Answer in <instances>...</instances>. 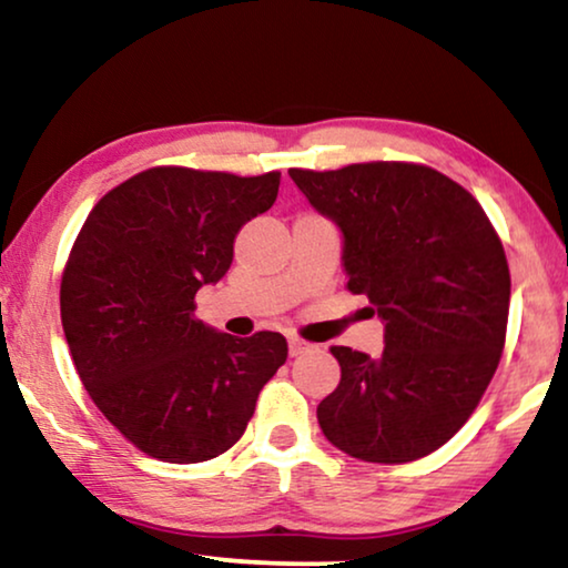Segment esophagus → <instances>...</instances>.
<instances>
[{"mask_svg": "<svg viewBox=\"0 0 568 568\" xmlns=\"http://www.w3.org/2000/svg\"><path fill=\"white\" fill-rule=\"evenodd\" d=\"M310 348H315L313 344H310V341H302L300 336H290V354L292 356L305 354V352H310Z\"/></svg>", "mask_w": 568, "mask_h": 568, "instance_id": "obj_1", "label": "esophagus"}]
</instances>
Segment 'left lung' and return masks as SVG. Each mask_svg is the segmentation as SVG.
<instances>
[{
	"mask_svg": "<svg viewBox=\"0 0 568 568\" xmlns=\"http://www.w3.org/2000/svg\"><path fill=\"white\" fill-rule=\"evenodd\" d=\"M290 175L344 235L348 292L385 323L379 356L331 348L341 383L317 424L359 460H418L455 437L499 367L511 286L501 240L463 185L426 165Z\"/></svg>",
	"mask_w": 568,
	"mask_h": 568,
	"instance_id": "8db88e82",
	"label": "left lung"
}]
</instances>
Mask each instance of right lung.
<instances>
[{
	"mask_svg": "<svg viewBox=\"0 0 568 568\" xmlns=\"http://www.w3.org/2000/svg\"><path fill=\"white\" fill-rule=\"evenodd\" d=\"M282 173L152 168L98 201L61 276L74 367L108 422L165 463H204L243 437L286 362L282 333L235 338L193 317L227 274L245 222L274 206Z\"/></svg>",
	"mask_w": 568,
	"mask_h": 568,
	"instance_id": "1",
	"label": "right lung"
}]
</instances>
